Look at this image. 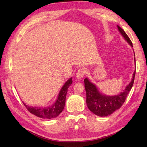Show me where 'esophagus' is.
<instances>
[{"mask_svg":"<svg viewBox=\"0 0 147 147\" xmlns=\"http://www.w3.org/2000/svg\"><path fill=\"white\" fill-rule=\"evenodd\" d=\"M86 69L84 68V67H82L78 69V71H77V73H76V76L78 79H82L83 78L84 76L86 74Z\"/></svg>","mask_w":147,"mask_h":147,"instance_id":"34e87169","label":"esophagus"}]
</instances>
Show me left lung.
Masks as SVG:
<instances>
[{
    "mask_svg": "<svg viewBox=\"0 0 147 147\" xmlns=\"http://www.w3.org/2000/svg\"><path fill=\"white\" fill-rule=\"evenodd\" d=\"M117 28L124 38L131 46L133 47L132 42L125 32L119 26H117ZM135 72L133 73L131 82L126 87L125 90L120 94L115 96H107L102 94L96 86L90 82L88 79L85 78L84 80L86 93V104L90 111L98 116L105 117L111 115L114 111L121 108L125 102L127 94L133 87Z\"/></svg>",
    "mask_w": 147,
    "mask_h": 147,
    "instance_id": "1",
    "label": "left lung"
}]
</instances>
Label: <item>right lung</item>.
<instances>
[{"label":"right lung","mask_w":147,"mask_h":147,"mask_svg":"<svg viewBox=\"0 0 147 147\" xmlns=\"http://www.w3.org/2000/svg\"><path fill=\"white\" fill-rule=\"evenodd\" d=\"M72 83H73V80H72V78H71L64 84V85L62 86L60 93L59 94L57 100L54 103V104L51 105V107L45 108L33 107H30V106L26 105L24 103L23 104L30 113L35 115L37 117L43 119H51L56 117L63 111L65 105L67 89L69 86L71 85Z\"/></svg>","instance_id":"add662e5"}]
</instances>
